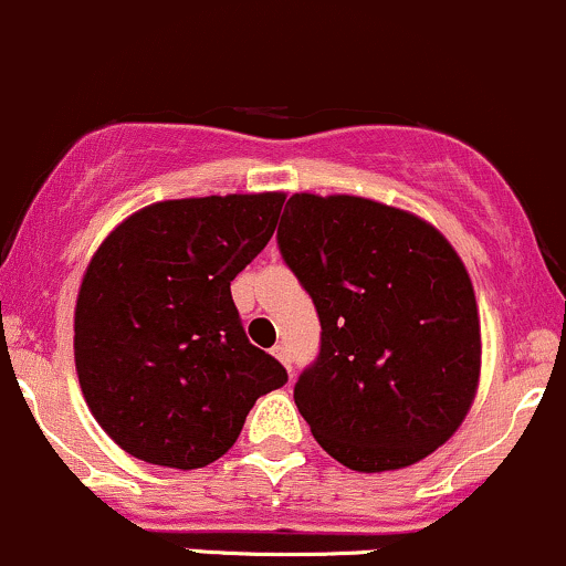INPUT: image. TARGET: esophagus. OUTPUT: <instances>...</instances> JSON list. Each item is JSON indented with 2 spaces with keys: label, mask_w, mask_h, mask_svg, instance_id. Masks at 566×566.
<instances>
[{
  "label": "esophagus",
  "mask_w": 566,
  "mask_h": 566,
  "mask_svg": "<svg viewBox=\"0 0 566 566\" xmlns=\"http://www.w3.org/2000/svg\"><path fill=\"white\" fill-rule=\"evenodd\" d=\"M272 354H275V357L281 359V363H283L285 368H289V373H291V352H289V346H285V343H277V346L272 348Z\"/></svg>",
  "instance_id": "34e87169"
}]
</instances>
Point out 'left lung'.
<instances>
[{
    "instance_id": "8db88e82",
    "label": "left lung",
    "mask_w": 566,
    "mask_h": 566,
    "mask_svg": "<svg viewBox=\"0 0 566 566\" xmlns=\"http://www.w3.org/2000/svg\"><path fill=\"white\" fill-rule=\"evenodd\" d=\"M277 248L322 322L294 403L354 471L439 450L480 381L474 289L452 244L403 209L357 196L289 198Z\"/></svg>"
}]
</instances>
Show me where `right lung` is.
Instances as JSON below:
<instances>
[{"mask_svg": "<svg viewBox=\"0 0 566 566\" xmlns=\"http://www.w3.org/2000/svg\"><path fill=\"white\" fill-rule=\"evenodd\" d=\"M285 196L160 201L116 226L75 302V370L111 439L168 469L234 447L289 373L244 335L231 281L275 234Z\"/></svg>", "mask_w": 566, "mask_h": 566, "instance_id": "obj_1", "label": "right lung"}]
</instances>
